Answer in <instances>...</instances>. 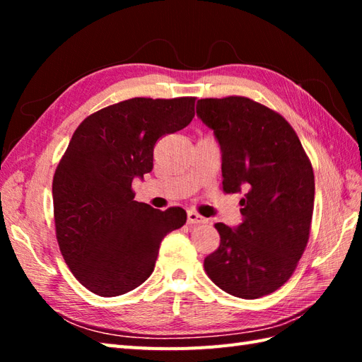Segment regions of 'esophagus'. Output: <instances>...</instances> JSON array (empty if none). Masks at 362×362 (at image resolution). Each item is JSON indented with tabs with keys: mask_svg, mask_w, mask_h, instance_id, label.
<instances>
[{
	"mask_svg": "<svg viewBox=\"0 0 362 362\" xmlns=\"http://www.w3.org/2000/svg\"><path fill=\"white\" fill-rule=\"evenodd\" d=\"M205 222H206V219L204 216H201V214H197L193 210L188 211V224H205Z\"/></svg>",
	"mask_w": 362,
	"mask_h": 362,
	"instance_id": "esophagus-1",
	"label": "esophagus"
}]
</instances>
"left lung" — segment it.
<instances>
[{
    "mask_svg": "<svg viewBox=\"0 0 362 362\" xmlns=\"http://www.w3.org/2000/svg\"><path fill=\"white\" fill-rule=\"evenodd\" d=\"M196 113L219 143L222 189L243 194L241 224H214L221 244L205 271L235 297L271 294L289 280L308 243L310 160L289 122L249 98L199 99Z\"/></svg>",
    "mask_w": 362,
    "mask_h": 362,
    "instance_id": "1",
    "label": "left lung"
}]
</instances>
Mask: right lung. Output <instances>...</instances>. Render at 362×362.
I'll use <instances>...</instances> for the list:
<instances>
[{
  "label": "right lung",
  "mask_w": 362,
  "mask_h": 362,
  "mask_svg": "<svg viewBox=\"0 0 362 362\" xmlns=\"http://www.w3.org/2000/svg\"><path fill=\"white\" fill-rule=\"evenodd\" d=\"M194 98H134L99 110L76 129L52 180L60 252L76 279L101 297L140 286L156 266L161 240L187 222L134 201L132 182L153 168L160 136L187 127Z\"/></svg>",
  "instance_id": "add662e5"
}]
</instances>
